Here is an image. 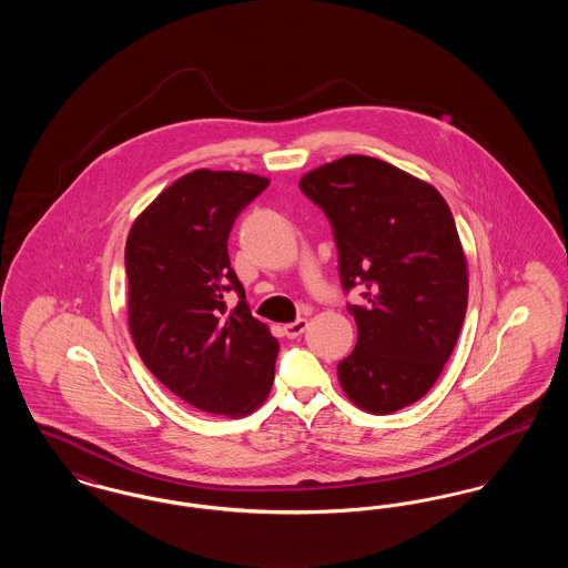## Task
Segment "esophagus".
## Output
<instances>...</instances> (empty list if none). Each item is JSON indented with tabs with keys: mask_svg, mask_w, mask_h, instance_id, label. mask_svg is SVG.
<instances>
[{
	"mask_svg": "<svg viewBox=\"0 0 568 568\" xmlns=\"http://www.w3.org/2000/svg\"><path fill=\"white\" fill-rule=\"evenodd\" d=\"M306 325H308L306 320H296L294 324L285 325V327H283V332H285V336H287V338H297V336H302V332L306 329Z\"/></svg>",
	"mask_w": 568,
	"mask_h": 568,
	"instance_id": "obj_1",
	"label": "esophagus"
}]
</instances>
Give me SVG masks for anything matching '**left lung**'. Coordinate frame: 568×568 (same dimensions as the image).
I'll return each mask as SVG.
<instances>
[{"label":"left lung","mask_w":568,"mask_h":568,"mask_svg":"<svg viewBox=\"0 0 568 568\" xmlns=\"http://www.w3.org/2000/svg\"><path fill=\"white\" fill-rule=\"evenodd\" d=\"M300 191L329 219L357 345L338 364L352 403L387 415L417 403L458 343L468 302L456 221L433 185L392 163L347 155L308 172Z\"/></svg>","instance_id":"8db88e82"}]
</instances>
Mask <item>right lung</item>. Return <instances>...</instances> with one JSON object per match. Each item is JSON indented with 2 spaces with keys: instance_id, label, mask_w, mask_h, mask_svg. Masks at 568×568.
<instances>
[{
  "instance_id": "add662e5",
  "label": "right lung",
  "mask_w": 568,
  "mask_h": 568,
  "mask_svg": "<svg viewBox=\"0 0 568 568\" xmlns=\"http://www.w3.org/2000/svg\"><path fill=\"white\" fill-rule=\"evenodd\" d=\"M266 187L246 172H190L135 219L125 244L135 349L170 392L215 415L255 410L274 381L278 341L251 315L227 255L236 216Z\"/></svg>"
}]
</instances>
